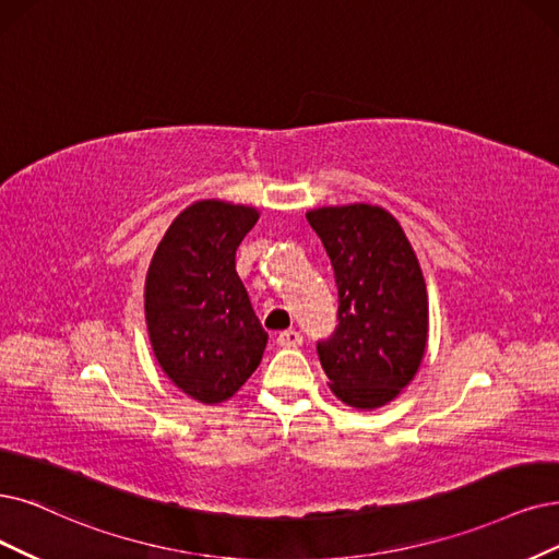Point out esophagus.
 <instances>
[{
	"label": "esophagus",
	"instance_id": "obj_1",
	"mask_svg": "<svg viewBox=\"0 0 559 559\" xmlns=\"http://www.w3.org/2000/svg\"><path fill=\"white\" fill-rule=\"evenodd\" d=\"M276 341H278V345H283V347H297V345L304 343V336H301L299 332H295V329H285V332L278 334Z\"/></svg>",
	"mask_w": 559,
	"mask_h": 559
}]
</instances>
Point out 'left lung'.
<instances>
[{
    "label": "left lung",
    "mask_w": 559,
    "mask_h": 559,
    "mask_svg": "<svg viewBox=\"0 0 559 559\" xmlns=\"http://www.w3.org/2000/svg\"><path fill=\"white\" fill-rule=\"evenodd\" d=\"M306 218L332 260L338 287V324L318 341L320 364L345 405L382 407L424 359L428 299L417 255L382 206H322Z\"/></svg>",
    "instance_id": "obj_1"
}]
</instances>
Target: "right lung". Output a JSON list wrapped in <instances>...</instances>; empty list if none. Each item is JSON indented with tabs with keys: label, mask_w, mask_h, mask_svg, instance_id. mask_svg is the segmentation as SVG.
I'll return each mask as SVG.
<instances>
[{
	"label": "right lung",
	"mask_w": 559,
	"mask_h": 559,
	"mask_svg": "<svg viewBox=\"0 0 559 559\" xmlns=\"http://www.w3.org/2000/svg\"><path fill=\"white\" fill-rule=\"evenodd\" d=\"M258 221L253 206L202 200L160 239L144 285L154 355L183 394L223 403L258 368L266 332L235 255Z\"/></svg>",
	"instance_id": "1"
}]
</instances>
